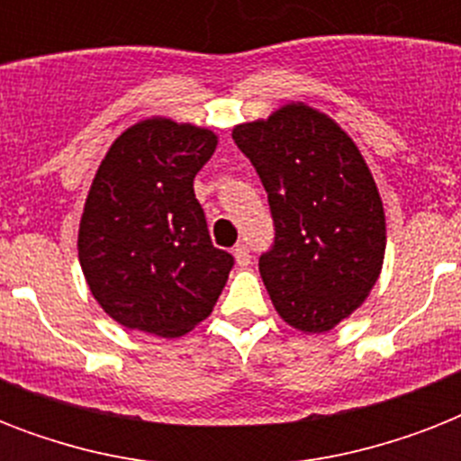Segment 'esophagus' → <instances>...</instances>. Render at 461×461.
Returning <instances> with one entry per match:
<instances>
[{
    "label": "esophagus",
    "instance_id": "1",
    "mask_svg": "<svg viewBox=\"0 0 461 461\" xmlns=\"http://www.w3.org/2000/svg\"><path fill=\"white\" fill-rule=\"evenodd\" d=\"M234 260H237L239 267L249 266V263H251V251H249V246L246 244L234 246Z\"/></svg>",
    "mask_w": 461,
    "mask_h": 461
}]
</instances>
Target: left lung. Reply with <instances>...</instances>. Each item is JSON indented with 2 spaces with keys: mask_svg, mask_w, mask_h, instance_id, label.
<instances>
[{
  "mask_svg": "<svg viewBox=\"0 0 461 461\" xmlns=\"http://www.w3.org/2000/svg\"><path fill=\"white\" fill-rule=\"evenodd\" d=\"M231 139L267 191L275 244L258 270L275 311L302 332H328L383 270L385 210L371 169L335 119L303 103L237 124Z\"/></svg>",
  "mask_w": 461,
  "mask_h": 461,
  "instance_id": "8db88e82",
  "label": "left lung"
}]
</instances>
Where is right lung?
<instances>
[{"instance_id": "obj_1", "label": "right lung", "mask_w": 461, "mask_h": 461, "mask_svg": "<svg viewBox=\"0 0 461 461\" xmlns=\"http://www.w3.org/2000/svg\"><path fill=\"white\" fill-rule=\"evenodd\" d=\"M217 136L167 117L129 126L90 184L78 260L90 294L129 330L181 337L212 313L234 266L212 246L194 179Z\"/></svg>"}]
</instances>
